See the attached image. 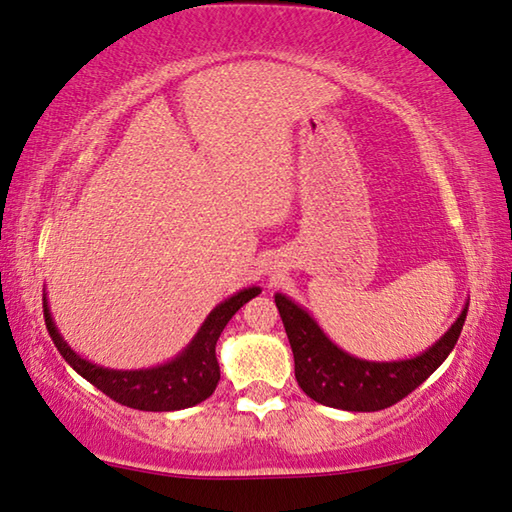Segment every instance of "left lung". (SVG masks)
Returning a JSON list of instances; mask_svg holds the SVG:
<instances>
[{"label":"left lung","instance_id":"8db88e82","mask_svg":"<svg viewBox=\"0 0 512 512\" xmlns=\"http://www.w3.org/2000/svg\"><path fill=\"white\" fill-rule=\"evenodd\" d=\"M275 305L287 329L298 386L311 400L341 411H381L415 391L443 363L461 336L467 305L452 327L409 359L370 361L339 348L309 311L287 293H275Z\"/></svg>","mask_w":512,"mask_h":512}]
</instances>
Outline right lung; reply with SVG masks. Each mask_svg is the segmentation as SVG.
I'll return each mask as SVG.
<instances>
[{"label": "right lung", "mask_w": 512, "mask_h": 512, "mask_svg": "<svg viewBox=\"0 0 512 512\" xmlns=\"http://www.w3.org/2000/svg\"><path fill=\"white\" fill-rule=\"evenodd\" d=\"M262 293L259 287H248L237 293H232L230 298L219 302L203 325L198 327V332L192 336L183 350L169 361L158 363L151 368H137V370H117L99 366L90 359L81 357L79 352L72 350L63 334L58 332L56 320L51 316L49 300L45 293V323L49 329L51 341L56 343L58 352L63 354V359L72 366L83 379H88L92 386H97L101 393H106L112 400L131 406V409L140 411H180L189 409L205 402L207 397L214 393L216 384L221 379L219 361H216V341L223 332V327L228 325V320L237 314V311L246 305L250 298H255Z\"/></svg>", "instance_id": "add662e5"}]
</instances>
